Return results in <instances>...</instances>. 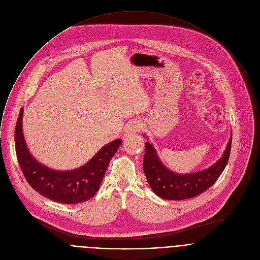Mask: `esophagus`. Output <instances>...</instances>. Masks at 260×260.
Returning <instances> with one entry per match:
<instances>
[{
	"instance_id": "esophagus-1",
	"label": "esophagus",
	"mask_w": 260,
	"mask_h": 260,
	"mask_svg": "<svg viewBox=\"0 0 260 260\" xmlns=\"http://www.w3.org/2000/svg\"><path fill=\"white\" fill-rule=\"evenodd\" d=\"M140 129H141V123L139 121H131L127 124L125 128V135L134 134L138 132Z\"/></svg>"
}]
</instances>
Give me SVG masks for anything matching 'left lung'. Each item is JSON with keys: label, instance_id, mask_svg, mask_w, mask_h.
<instances>
[{"label": "left lung", "instance_id": "obj_1", "mask_svg": "<svg viewBox=\"0 0 260 260\" xmlns=\"http://www.w3.org/2000/svg\"><path fill=\"white\" fill-rule=\"evenodd\" d=\"M232 137L223 156L212 167L198 173L178 174L168 170L158 158L154 147L145 143L143 170L152 190L166 200H186L199 196L211 187L227 166L231 152Z\"/></svg>", "mask_w": 260, "mask_h": 260}]
</instances>
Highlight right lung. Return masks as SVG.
I'll return each mask as SVG.
<instances>
[{"mask_svg": "<svg viewBox=\"0 0 260 260\" xmlns=\"http://www.w3.org/2000/svg\"><path fill=\"white\" fill-rule=\"evenodd\" d=\"M23 108L15 128V149L20 169L26 180L37 192L62 204H79L91 199L98 191L110 160L122 140L116 139L105 145L87 164L69 172L50 170L29 153L22 132Z\"/></svg>", "mask_w": 260, "mask_h": 260, "instance_id": "right-lung-1", "label": "right lung"}]
</instances>
